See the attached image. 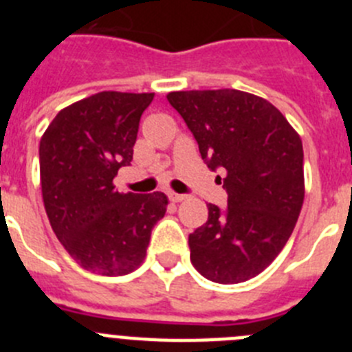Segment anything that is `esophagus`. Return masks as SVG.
I'll use <instances>...</instances> for the list:
<instances>
[{
    "instance_id": "obj_1",
    "label": "esophagus",
    "mask_w": 352,
    "mask_h": 352,
    "mask_svg": "<svg viewBox=\"0 0 352 352\" xmlns=\"http://www.w3.org/2000/svg\"><path fill=\"white\" fill-rule=\"evenodd\" d=\"M169 199H170V201H173V203H183V201H185V199H186V195L176 194V192H170Z\"/></svg>"
}]
</instances>
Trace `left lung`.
Here are the masks:
<instances>
[{
    "instance_id": "8db88e82",
    "label": "left lung",
    "mask_w": 352,
    "mask_h": 352,
    "mask_svg": "<svg viewBox=\"0 0 352 352\" xmlns=\"http://www.w3.org/2000/svg\"><path fill=\"white\" fill-rule=\"evenodd\" d=\"M167 100L194 133L208 167L226 173L229 195L223 211L208 204V222L188 236L192 264L217 284L250 280L280 254L300 217V135L266 98L239 89L170 91Z\"/></svg>"
}]
</instances>
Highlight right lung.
I'll return each instance as SVG.
<instances>
[{"instance_id":"obj_1","label":"right lung","mask_w":352,"mask_h":352,"mask_svg":"<svg viewBox=\"0 0 352 352\" xmlns=\"http://www.w3.org/2000/svg\"><path fill=\"white\" fill-rule=\"evenodd\" d=\"M155 93L100 91L56 114L40 139V182L52 231L72 259L105 276L142 264L151 229L166 214L162 192L114 188L130 166L139 121Z\"/></svg>"}]
</instances>
